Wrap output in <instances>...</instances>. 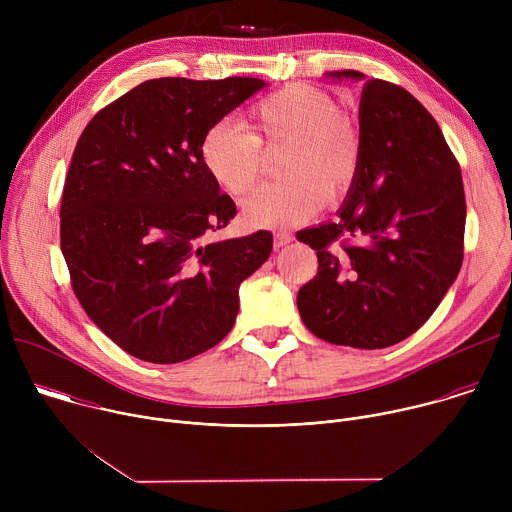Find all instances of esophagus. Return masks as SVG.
<instances>
[{
    "mask_svg": "<svg viewBox=\"0 0 512 512\" xmlns=\"http://www.w3.org/2000/svg\"><path fill=\"white\" fill-rule=\"evenodd\" d=\"M294 241V237H291V233H275V237H273V245H275V249H279V247H285L287 243H291Z\"/></svg>",
    "mask_w": 512,
    "mask_h": 512,
    "instance_id": "obj_1",
    "label": "esophagus"
}]
</instances>
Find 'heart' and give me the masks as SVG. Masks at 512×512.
<instances>
[{"label":"heart","mask_w":512,"mask_h":512,"mask_svg":"<svg viewBox=\"0 0 512 512\" xmlns=\"http://www.w3.org/2000/svg\"><path fill=\"white\" fill-rule=\"evenodd\" d=\"M249 129L218 121L202 139L208 174L233 196L249 194L265 170V154L283 152V180L259 188L245 204L251 227H285L306 221L324 200L336 204L352 190L362 162L356 123L338 101L312 85H287L249 111Z\"/></svg>","instance_id":"b5f03b06"}]
</instances>
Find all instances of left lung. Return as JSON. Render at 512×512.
Returning a JSON list of instances; mask_svg holds the SVG:
<instances>
[{
	"label": "left lung",
	"mask_w": 512,
	"mask_h": 512,
	"mask_svg": "<svg viewBox=\"0 0 512 512\" xmlns=\"http://www.w3.org/2000/svg\"><path fill=\"white\" fill-rule=\"evenodd\" d=\"M358 123L360 172L336 221L296 235L318 257L298 310L318 338L375 350L417 332L458 277L466 198L440 125L409 91L367 81Z\"/></svg>",
	"instance_id": "8db88e82"
}]
</instances>
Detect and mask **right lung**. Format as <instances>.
<instances>
[{"label": "right lung", "instance_id": "right-lung-1", "mask_svg": "<svg viewBox=\"0 0 512 512\" xmlns=\"http://www.w3.org/2000/svg\"><path fill=\"white\" fill-rule=\"evenodd\" d=\"M261 79H152L81 133L60 202V249L87 316L131 356L172 364L221 342L239 285L273 235L214 241L237 214L202 162L206 131Z\"/></svg>", "mask_w": 512, "mask_h": 512}]
</instances>
